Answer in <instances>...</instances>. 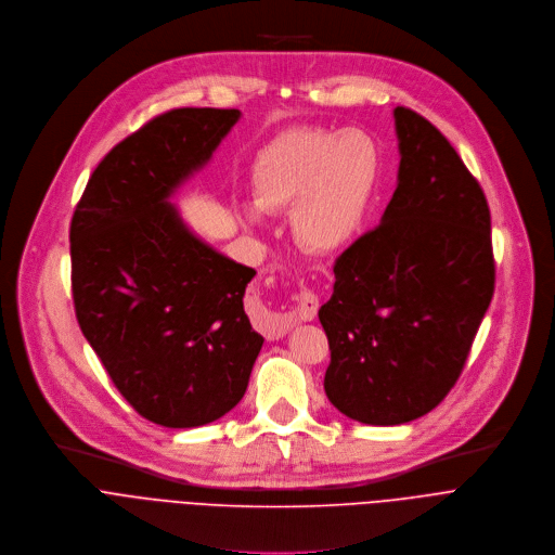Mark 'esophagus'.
Here are the masks:
<instances>
[{
  "instance_id": "esophagus-1",
  "label": "esophagus",
  "mask_w": 555,
  "mask_h": 555,
  "mask_svg": "<svg viewBox=\"0 0 555 555\" xmlns=\"http://www.w3.org/2000/svg\"><path fill=\"white\" fill-rule=\"evenodd\" d=\"M317 310H319V297L312 293V291H301L297 295V306L295 310L288 314L286 321H280L271 332H269V339H280L284 337L288 327L297 321H312L317 317Z\"/></svg>"
}]
</instances>
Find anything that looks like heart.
Listing matches in <instances>:
<instances>
[{
    "instance_id": "b5f03b06",
    "label": "heart",
    "mask_w": 555,
    "mask_h": 555,
    "mask_svg": "<svg viewBox=\"0 0 555 555\" xmlns=\"http://www.w3.org/2000/svg\"><path fill=\"white\" fill-rule=\"evenodd\" d=\"M383 149L361 129L297 127L264 144L251 166L249 223L264 211H286L295 243L314 256H335L354 245L383 179Z\"/></svg>"
}]
</instances>
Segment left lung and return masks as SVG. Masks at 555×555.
<instances>
[{
	"mask_svg": "<svg viewBox=\"0 0 555 555\" xmlns=\"http://www.w3.org/2000/svg\"><path fill=\"white\" fill-rule=\"evenodd\" d=\"M398 188L380 225L335 262L319 308L330 344L323 389L344 415L396 426L457 383L494 295L486 194L451 142L393 108Z\"/></svg>",
	"mask_w": 555,
	"mask_h": 555,
	"instance_id": "8db88e82",
	"label": "left lung"
}]
</instances>
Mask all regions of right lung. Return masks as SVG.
<instances>
[{
    "label": "right lung",
    "instance_id": "1",
    "mask_svg": "<svg viewBox=\"0 0 555 555\" xmlns=\"http://www.w3.org/2000/svg\"><path fill=\"white\" fill-rule=\"evenodd\" d=\"M241 120L172 108L111 149L72 218V295L85 339L127 402L168 428L232 411L264 339L245 314L254 269L203 243L170 203Z\"/></svg>",
    "mask_w": 555,
    "mask_h": 555
}]
</instances>
